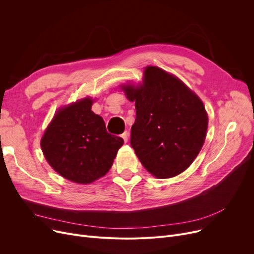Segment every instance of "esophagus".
Wrapping results in <instances>:
<instances>
[{"mask_svg":"<svg viewBox=\"0 0 254 254\" xmlns=\"http://www.w3.org/2000/svg\"><path fill=\"white\" fill-rule=\"evenodd\" d=\"M122 137H123L124 141L127 143V140H128V132H127V131H125L124 134L122 135Z\"/></svg>","mask_w":254,"mask_h":254,"instance_id":"esophagus-1","label":"esophagus"}]
</instances>
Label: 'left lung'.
Wrapping results in <instances>:
<instances>
[{
	"mask_svg": "<svg viewBox=\"0 0 254 254\" xmlns=\"http://www.w3.org/2000/svg\"><path fill=\"white\" fill-rule=\"evenodd\" d=\"M135 102L130 146L156 178H171L188 169L201 151L208 115L203 102L174 75L147 66L140 86L123 85Z\"/></svg>",
	"mask_w": 254,
	"mask_h": 254,
	"instance_id": "obj_1",
	"label": "left lung"
}]
</instances>
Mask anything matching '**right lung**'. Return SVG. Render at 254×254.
Segmentation results:
<instances>
[{"instance_id":"obj_1","label":"right lung","mask_w":254,"mask_h":254,"mask_svg":"<svg viewBox=\"0 0 254 254\" xmlns=\"http://www.w3.org/2000/svg\"><path fill=\"white\" fill-rule=\"evenodd\" d=\"M91 105L92 100L86 98L60 109L41 140L44 156L53 170L80 184L105 176L124 144L123 138L107 131Z\"/></svg>"}]
</instances>
